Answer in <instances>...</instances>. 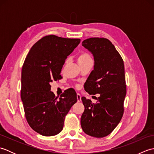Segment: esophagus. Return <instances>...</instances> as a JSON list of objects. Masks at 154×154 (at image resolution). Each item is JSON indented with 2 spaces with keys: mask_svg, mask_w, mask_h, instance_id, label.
I'll list each match as a JSON object with an SVG mask.
<instances>
[{
  "mask_svg": "<svg viewBox=\"0 0 154 154\" xmlns=\"http://www.w3.org/2000/svg\"><path fill=\"white\" fill-rule=\"evenodd\" d=\"M77 102H80L81 100V96L79 93H77Z\"/></svg>",
  "mask_w": 154,
  "mask_h": 154,
  "instance_id": "1",
  "label": "esophagus"
}]
</instances>
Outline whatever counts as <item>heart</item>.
Returning <instances> with one entry per match:
<instances>
[{
  "instance_id": "obj_1",
  "label": "heart",
  "mask_w": 154,
  "mask_h": 154,
  "mask_svg": "<svg viewBox=\"0 0 154 154\" xmlns=\"http://www.w3.org/2000/svg\"><path fill=\"white\" fill-rule=\"evenodd\" d=\"M89 60H92V58H91V55L85 51H83L82 53H81L77 57V61L79 64L84 63V62Z\"/></svg>"
}]
</instances>
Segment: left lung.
<instances>
[{
    "label": "left lung",
    "instance_id": "8db88e82",
    "mask_svg": "<svg viewBox=\"0 0 154 154\" xmlns=\"http://www.w3.org/2000/svg\"><path fill=\"white\" fill-rule=\"evenodd\" d=\"M82 45L92 53L94 60V69L85 83V90L90 94L99 93L100 96L95 104L81 98L85 110L81 125L87 134L103 138L113 131L123 116L126 94L124 61L106 38H88Z\"/></svg>",
    "mask_w": 154,
    "mask_h": 154
}]
</instances>
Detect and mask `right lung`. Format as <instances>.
<instances>
[{
  "label": "right lung",
  "mask_w": 154,
  "mask_h": 154,
  "mask_svg": "<svg viewBox=\"0 0 154 154\" xmlns=\"http://www.w3.org/2000/svg\"><path fill=\"white\" fill-rule=\"evenodd\" d=\"M80 42V39L48 35L31 48L25 59L22 69L21 99L28 124L42 136L60 133L65 116L77 102L75 90H65L58 99L51 91L50 83L62 77L60 73L65 60Z\"/></svg>",
  "instance_id": "1"
}]
</instances>
